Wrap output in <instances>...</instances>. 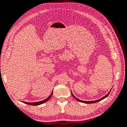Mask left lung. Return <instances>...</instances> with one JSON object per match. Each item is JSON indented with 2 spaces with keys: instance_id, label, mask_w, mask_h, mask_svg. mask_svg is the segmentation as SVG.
<instances>
[{
  "instance_id": "8db88e82",
  "label": "left lung",
  "mask_w": 127,
  "mask_h": 127,
  "mask_svg": "<svg viewBox=\"0 0 127 127\" xmlns=\"http://www.w3.org/2000/svg\"><path fill=\"white\" fill-rule=\"evenodd\" d=\"M112 88H111V90H112ZM111 90L110 91V92H109L108 93H107L106 95H105L104 96H103V97H102L101 98H100V99H97V100H96V101H82V100H80V99H78V98H77V97H76L74 95V94H72V92H71V95H72V96L73 97H74L77 101H79V102H82V103H86V104H90V103H96V102H99V101H101V100H102V99H104L105 98H106V97H107V96L109 95V94H110V92H111Z\"/></svg>"
}]
</instances>
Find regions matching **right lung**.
<instances>
[{"label": "right lung", "mask_w": 127, "mask_h": 127, "mask_svg": "<svg viewBox=\"0 0 127 127\" xmlns=\"http://www.w3.org/2000/svg\"><path fill=\"white\" fill-rule=\"evenodd\" d=\"M52 93H53V91H52V93H51L50 95L47 98L45 99L44 100H43V101H39V102H23L24 103H26V104H29V105H34V106L39 105L42 104H43V103H45L46 102H47L49 100V99L51 98V96L52 95Z\"/></svg>", "instance_id": "obj_1"}]
</instances>
